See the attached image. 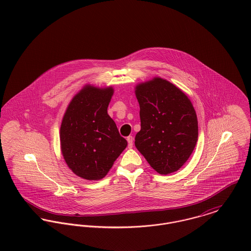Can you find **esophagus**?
Segmentation results:
<instances>
[{
  "label": "esophagus",
  "mask_w": 251,
  "mask_h": 251,
  "mask_svg": "<svg viewBox=\"0 0 251 251\" xmlns=\"http://www.w3.org/2000/svg\"><path fill=\"white\" fill-rule=\"evenodd\" d=\"M127 141H128V147L129 148H132L133 147V144H134V138L132 136H129L127 138Z\"/></svg>",
  "instance_id": "34e87169"
}]
</instances>
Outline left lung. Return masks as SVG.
Instances as JSON below:
<instances>
[{"mask_svg": "<svg viewBox=\"0 0 251 251\" xmlns=\"http://www.w3.org/2000/svg\"><path fill=\"white\" fill-rule=\"evenodd\" d=\"M140 131L135 144L160 174L177 171L188 161L198 138L195 109L188 96L161 78L136 88Z\"/></svg>", "mask_w": 251, "mask_h": 251, "instance_id": "1", "label": "left lung"}]
</instances>
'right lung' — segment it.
Here are the masks:
<instances>
[{
    "mask_svg": "<svg viewBox=\"0 0 251 251\" xmlns=\"http://www.w3.org/2000/svg\"><path fill=\"white\" fill-rule=\"evenodd\" d=\"M112 87L85 86L70 102L60 126V145L70 169L86 180H100L127 146L108 114Z\"/></svg>",
    "mask_w": 251,
    "mask_h": 251,
    "instance_id": "add662e5",
    "label": "right lung"
}]
</instances>
